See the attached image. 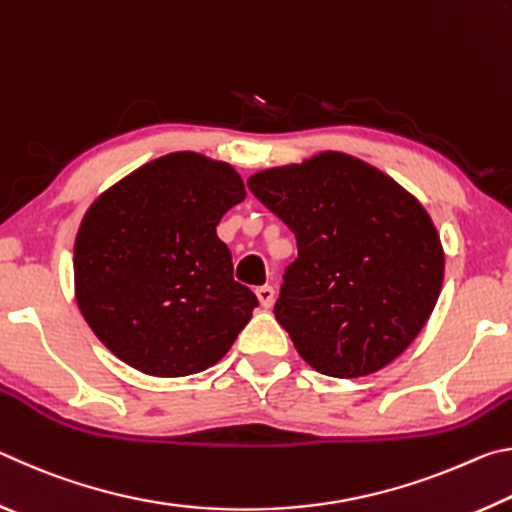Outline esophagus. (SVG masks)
Segmentation results:
<instances>
[{"instance_id":"1","label":"esophagus","mask_w":512,"mask_h":512,"mask_svg":"<svg viewBox=\"0 0 512 512\" xmlns=\"http://www.w3.org/2000/svg\"><path fill=\"white\" fill-rule=\"evenodd\" d=\"M257 298H259V305H262L264 309H271L273 302H275V289L271 287V284H264V287H257Z\"/></svg>"}]
</instances>
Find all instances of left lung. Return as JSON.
Segmentation results:
<instances>
[{
    "label": "left lung",
    "instance_id": "left-lung-1",
    "mask_svg": "<svg viewBox=\"0 0 512 512\" xmlns=\"http://www.w3.org/2000/svg\"><path fill=\"white\" fill-rule=\"evenodd\" d=\"M248 187L296 232L275 318L311 368L354 379L409 348L436 307L445 250L409 189L341 151L257 171Z\"/></svg>",
    "mask_w": 512,
    "mask_h": 512
}]
</instances>
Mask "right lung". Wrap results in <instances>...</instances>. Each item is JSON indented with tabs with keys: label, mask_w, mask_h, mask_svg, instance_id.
Masks as SVG:
<instances>
[{
	"label": "right lung",
	"mask_w": 512,
	"mask_h": 512,
	"mask_svg": "<svg viewBox=\"0 0 512 512\" xmlns=\"http://www.w3.org/2000/svg\"><path fill=\"white\" fill-rule=\"evenodd\" d=\"M246 198L228 162L194 151L142 164L94 198L74 241V296L106 348L151 377L219 363L257 296L216 225Z\"/></svg>",
	"instance_id": "1"
}]
</instances>
